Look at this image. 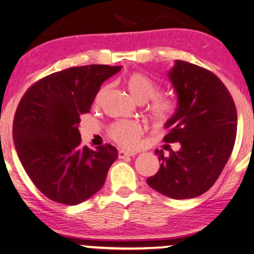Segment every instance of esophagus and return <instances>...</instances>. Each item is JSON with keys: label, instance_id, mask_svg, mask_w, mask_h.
I'll return each mask as SVG.
<instances>
[{"label": "esophagus", "instance_id": "obj_1", "mask_svg": "<svg viewBox=\"0 0 254 254\" xmlns=\"http://www.w3.org/2000/svg\"><path fill=\"white\" fill-rule=\"evenodd\" d=\"M136 155L135 151H127V150H119L118 151V156L119 159H123L125 156H133Z\"/></svg>", "mask_w": 254, "mask_h": 254}]
</instances>
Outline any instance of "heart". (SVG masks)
Segmentation results:
<instances>
[{
	"mask_svg": "<svg viewBox=\"0 0 254 254\" xmlns=\"http://www.w3.org/2000/svg\"><path fill=\"white\" fill-rule=\"evenodd\" d=\"M125 86L132 98L138 103H144V101L151 100L149 105L150 117L155 123L164 125L173 119L178 112V103L177 100L172 98L164 97H153L157 94V84L153 78L143 72H130L124 80ZM103 94V90L99 92L97 95V100H99ZM111 137L117 142L118 144L123 145L125 148H135L138 145L139 137L142 133V127L136 122L122 121L118 123L113 124L111 127Z\"/></svg>",
	"mask_w": 254,
	"mask_h": 254,
	"instance_id": "obj_1",
	"label": "heart"
}]
</instances>
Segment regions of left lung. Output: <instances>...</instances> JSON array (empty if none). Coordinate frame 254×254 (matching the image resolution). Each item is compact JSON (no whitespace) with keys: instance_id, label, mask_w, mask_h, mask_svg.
<instances>
[{"instance_id":"left-lung-1","label":"left lung","mask_w":254,"mask_h":254,"mask_svg":"<svg viewBox=\"0 0 254 254\" xmlns=\"http://www.w3.org/2000/svg\"><path fill=\"white\" fill-rule=\"evenodd\" d=\"M167 75L178 112L165 124L164 141L178 142L180 149L168 156L156 149L161 165L147 183L165 196L188 199L208 191L223 171L234 148L238 113L228 89L211 71L176 61Z\"/></svg>"}]
</instances>
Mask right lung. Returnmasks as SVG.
<instances>
[{
  "label": "right lung",
  "mask_w": 254,
  "mask_h": 254,
  "mask_svg": "<svg viewBox=\"0 0 254 254\" xmlns=\"http://www.w3.org/2000/svg\"><path fill=\"white\" fill-rule=\"evenodd\" d=\"M122 66H74L54 72L31 87L17 106L13 139L26 173L42 193L76 205L103 188L118 150L81 144L80 116L90 112L99 89Z\"/></svg>",
  "instance_id": "obj_1"
}]
</instances>
